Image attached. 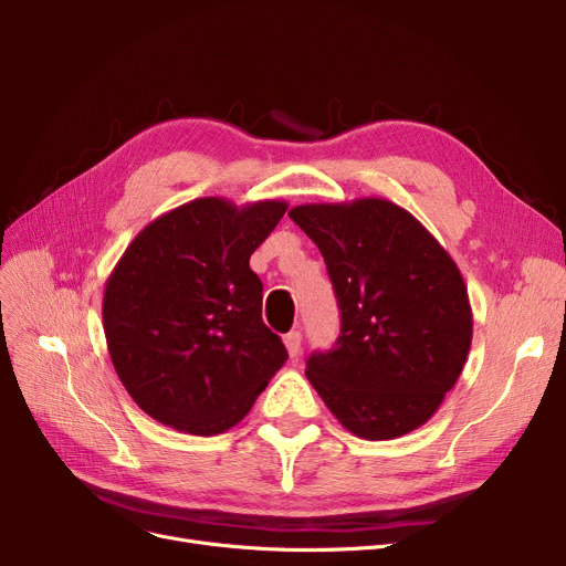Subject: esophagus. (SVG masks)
Returning <instances> with one entry per match:
<instances>
[{"mask_svg":"<svg viewBox=\"0 0 566 566\" xmlns=\"http://www.w3.org/2000/svg\"><path fill=\"white\" fill-rule=\"evenodd\" d=\"M301 342H303V333L301 331H291L286 337H284V344H286V350L291 358H295V355L301 353Z\"/></svg>","mask_w":566,"mask_h":566,"instance_id":"34e87169","label":"esophagus"}]
</instances>
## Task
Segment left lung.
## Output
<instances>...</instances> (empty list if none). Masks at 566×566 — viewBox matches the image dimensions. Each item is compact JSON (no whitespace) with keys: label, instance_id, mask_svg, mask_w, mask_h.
I'll return each mask as SVG.
<instances>
[{"label":"left lung","instance_id":"left-lung-1","mask_svg":"<svg viewBox=\"0 0 566 566\" xmlns=\"http://www.w3.org/2000/svg\"><path fill=\"white\" fill-rule=\"evenodd\" d=\"M289 218L318 245L342 312L307 380L344 429L392 440L431 420L459 380L472 310L459 265L406 208L380 197L301 203Z\"/></svg>","mask_w":566,"mask_h":566}]
</instances>
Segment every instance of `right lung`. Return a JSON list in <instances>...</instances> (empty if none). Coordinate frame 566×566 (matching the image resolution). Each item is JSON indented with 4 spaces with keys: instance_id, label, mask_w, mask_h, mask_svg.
I'll return each instance as SVG.
<instances>
[{
    "instance_id": "1",
    "label": "right lung",
    "mask_w": 566,
    "mask_h": 566,
    "mask_svg": "<svg viewBox=\"0 0 566 566\" xmlns=\"http://www.w3.org/2000/svg\"><path fill=\"white\" fill-rule=\"evenodd\" d=\"M289 208L188 201L148 222L105 282L103 328L116 376L156 422L218 436L241 422L289 353L261 321L250 268Z\"/></svg>"
}]
</instances>
